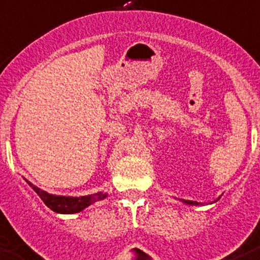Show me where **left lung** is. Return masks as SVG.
Returning <instances> with one entry per match:
<instances>
[{
    "label": "left lung",
    "mask_w": 260,
    "mask_h": 260,
    "mask_svg": "<svg viewBox=\"0 0 260 260\" xmlns=\"http://www.w3.org/2000/svg\"><path fill=\"white\" fill-rule=\"evenodd\" d=\"M184 201V200H182ZM185 204H189V205H200L198 202H193V201H184Z\"/></svg>",
    "instance_id": "left-lung-1"
}]
</instances>
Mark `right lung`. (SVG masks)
<instances>
[{
  "label": "right lung",
  "mask_w": 260,
  "mask_h": 260,
  "mask_svg": "<svg viewBox=\"0 0 260 260\" xmlns=\"http://www.w3.org/2000/svg\"><path fill=\"white\" fill-rule=\"evenodd\" d=\"M30 186L34 189L37 194H38L41 200L45 202L47 208L51 209L55 213H60V214H74V213H79L83 209H86L96 201L103 200L106 198L107 194L104 193H96L91 194V196H84V197H62V196H51V194L46 193V191L41 190L39 187L34 186L32 184L27 182Z\"/></svg>",
  "instance_id": "add662e5"
}]
</instances>
